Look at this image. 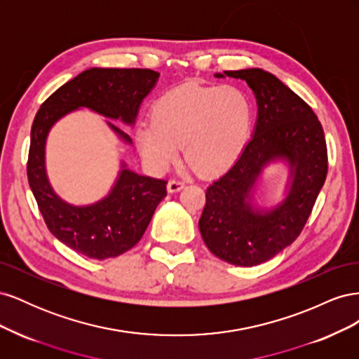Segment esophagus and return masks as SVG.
<instances>
[{
	"label": "esophagus",
	"mask_w": 359,
	"mask_h": 359,
	"mask_svg": "<svg viewBox=\"0 0 359 359\" xmlns=\"http://www.w3.org/2000/svg\"><path fill=\"white\" fill-rule=\"evenodd\" d=\"M184 186H186V184H184V182L177 181V180H172V181L168 182V191L169 193H177V191L182 190Z\"/></svg>",
	"instance_id": "esophagus-1"
}]
</instances>
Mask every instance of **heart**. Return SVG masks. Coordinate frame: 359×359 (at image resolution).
Returning <instances> with one entry per match:
<instances>
[{
	"mask_svg": "<svg viewBox=\"0 0 359 359\" xmlns=\"http://www.w3.org/2000/svg\"><path fill=\"white\" fill-rule=\"evenodd\" d=\"M252 107L235 86L184 85L154 104L153 123L136 128V145L147 166L163 172L182 147L184 160L201 175L224 172L240 156Z\"/></svg>",
	"mask_w": 359,
	"mask_h": 359,
	"instance_id": "heart-1",
	"label": "heart"
}]
</instances>
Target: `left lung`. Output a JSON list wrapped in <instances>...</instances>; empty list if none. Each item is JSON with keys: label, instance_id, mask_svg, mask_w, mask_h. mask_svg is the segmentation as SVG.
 Returning <instances> with one entry per match:
<instances>
[{"label": "left lung", "instance_id": "left-lung-1", "mask_svg": "<svg viewBox=\"0 0 359 359\" xmlns=\"http://www.w3.org/2000/svg\"><path fill=\"white\" fill-rule=\"evenodd\" d=\"M215 78L245 81L257 118L252 139L226 173L206 189L202 240L227 264L256 266L289 247L307 223L328 172L323 128L311 107L273 73L243 69ZM285 164L288 180L274 205L259 201L264 170Z\"/></svg>", "mask_w": 359, "mask_h": 359}]
</instances>
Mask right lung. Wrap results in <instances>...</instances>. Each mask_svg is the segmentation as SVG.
I'll return each mask as SVG.
<instances>
[{
  "label": "right lung",
  "instance_id": "add662e5",
  "mask_svg": "<svg viewBox=\"0 0 359 359\" xmlns=\"http://www.w3.org/2000/svg\"><path fill=\"white\" fill-rule=\"evenodd\" d=\"M160 73L148 69H100L82 72L41 104L31 127L28 182L49 231L58 241L90 259H109L135 247L166 196V181L139 175L119 160L111 190L99 201L73 205L53 190L46 170V142L61 118L90 109L104 116L123 144L127 133L109 119L133 127L145 97L154 90Z\"/></svg>",
  "mask_w": 359,
  "mask_h": 359
}]
</instances>
